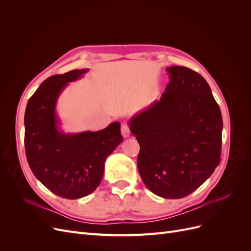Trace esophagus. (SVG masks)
<instances>
[{"label":"esophagus","instance_id":"1","mask_svg":"<svg viewBox=\"0 0 251 251\" xmlns=\"http://www.w3.org/2000/svg\"><path fill=\"white\" fill-rule=\"evenodd\" d=\"M121 134H123L124 138H127L130 136V128H128L126 124L121 125Z\"/></svg>","mask_w":251,"mask_h":251}]
</instances>
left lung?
Returning a JSON list of instances; mask_svg holds the SVG:
<instances>
[{"label": "left lung", "mask_w": 251, "mask_h": 251, "mask_svg": "<svg viewBox=\"0 0 251 251\" xmlns=\"http://www.w3.org/2000/svg\"><path fill=\"white\" fill-rule=\"evenodd\" d=\"M160 100L136 113L128 127L140 151L138 171L151 193L180 199L206 181L220 163L223 120L207 81L186 67L166 68Z\"/></svg>", "instance_id": "8db88e82"}]
</instances>
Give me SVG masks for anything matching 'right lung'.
<instances>
[{"label":"right lung","mask_w":251,"mask_h":251,"mask_svg":"<svg viewBox=\"0 0 251 251\" xmlns=\"http://www.w3.org/2000/svg\"><path fill=\"white\" fill-rule=\"evenodd\" d=\"M89 69L53 75L30 97L25 111V150L34 176L62 198L79 199L93 193L103 176L104 162L123 142L120 124L97 132L66 133L56 104L68 83Z\"/></svg>","instance_id":"right-lung-1"}]
</instances>
